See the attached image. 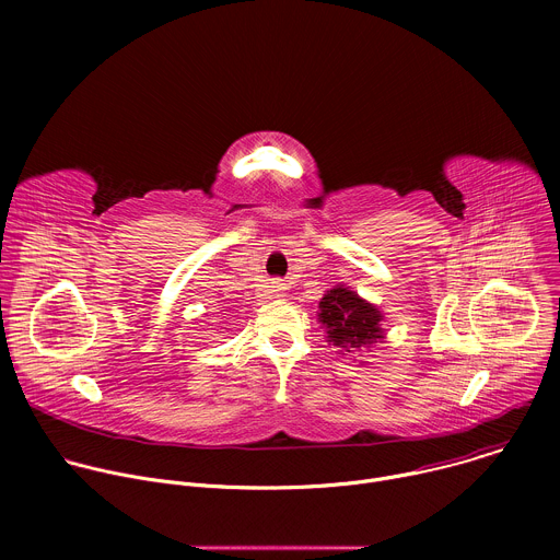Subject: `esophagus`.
Masks as SVG:
<instances>
[{"instance_id": "esophagus-1", "label": "esophagus", "mask_w": 560, "mask_h": 560, "mask_svg": "<svg viewBox=\"0 0 560 560\" xmlns=\"http://www.w3.org/2000/svg\"><path fill=\"white\" fill-rule=\"evenodd\" d=\"M270 288H272V294H277V296H281V294H283V290H285V288H283V283H279V281H275Z\"/></svg>"}]
</instances>
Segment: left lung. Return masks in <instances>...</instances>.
Masks as SVG:
<instances>
[{"instance_id": "left-lung-1", "label": "left lung", "mask_w": 560, "mask_h": 560, "mask_svg": "<svg viewBox=\"0 0 560 560\" xmlns=\"http://www.w3.org/2000/svg\"><path fill=\"white\" fill-rule=\"evenodd\" d=\"M318 322L328 332V343L346 352H363L383 339V314L346 285H337L318 301Z\"/></svg>"}]
</instances>
